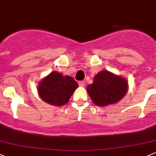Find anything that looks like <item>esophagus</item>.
<instances>
[{"label": "esophagus", "instance_id": "1", "mask_svg": "<svg viewBox=\"0 0 156 156\" xmlns=\"http://www.w3.org/2000/svg\"><path fill=\"white\" fill-rule=\"evenodd\" d=\"M85 85H86V83H85V81H80V82H79V86H82V87H83V86H85Z\"/></svg>", "mask_w": 156, "mask_h": 156}]
</instances>
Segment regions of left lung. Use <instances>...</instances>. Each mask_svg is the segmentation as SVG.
<instances>
[{"instance_id": "8db88e82", "label": "left lung", "mask_w": 156, "mask_h": 156, "mask_svg": "<svg viewBox=\"0 0 156 156\" xmlns=\"http://www.w3.org/2000/svg\"><path fill=\"white\" fill-rule=\"evenodd\" d=\"M87 91L94 104L104 107L124 98L128 91V82L125 78L104 70L95 75L93 83L88 86Z\"/></svg>"}]
</instances>
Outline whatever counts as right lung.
I'll return each mask as SVG.
<instances>
[{"mask_svg": "<svg viewBox=\"0 0 156 156\" xmlns=\"http://www.w3.org/2000/svg\"><path fill=\"white\" fill-rule=\"evenodd\" d=\"M77 87L78 83L72 77L52 71L40 82L37 91L45 102L59 107L69 101Z\"/></svg>", "mask_w": 156, "mask_h": 156, "instance_id": "1", "label": "right lung"}]
</instances>
